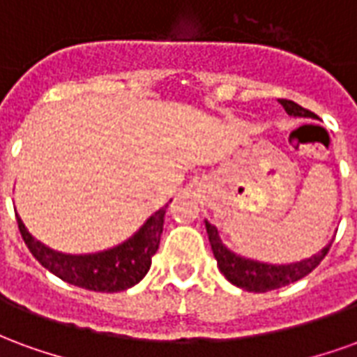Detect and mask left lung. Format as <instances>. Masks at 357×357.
I'll use <instances>...</instances> for the list:
<instances>
[{"label":"left lung","mask_w":357,"mask_h":357,"mask_svg":"<svg viewBox=\"0 0 357 357\" xmlns=\"http://www.w3.org/2000/svg\"><path fill=\"white\" fill-rule=\"evenodd\" d=\"M279 102L283 105L289 116L314 118V112L302 109L294 101L281 99ZM204 225H206L210 247H212V252H214L220 271L224 273L229 283L248 292L273 291V289H281L284 284L294 283L302 277H306L310 271H314L319 266V262L327 256L331 245H333V241H329L319 252H315V255H312L310 258H304V260H298V262L269 264L237 255L235 250H231L225 245L224 239H222V233H220L216 225L210 224L208 220H204Z\"/></svg>","instance_id":"left-lung-1"}]
</instances>
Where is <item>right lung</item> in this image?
<instances>
[{
    "mask_svg": "<svg viewBox=\"0 0 357 357\" xmlns=\"http://www.w3.org/2000/svg\"><path fill=\"white\" fill-rule=\"evenodd\" d=\"M168 204L156 210L153 216L145 220L132 237L120 245L89 255H66L55 248L43 245L28 231L24 222L17 214L22 239L43 268L50 269L53 275L63 279L74 287H82L95 292H120L132 289L147 275L151 268V258L155 256L160 245L164 216Z\"/></svg>",
    "mask_w": 357,
    "mask_h": 357,
    "instance_id": "add662e5",
    "label": "right lung"
}]
</instances>
